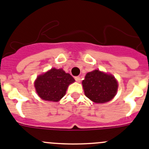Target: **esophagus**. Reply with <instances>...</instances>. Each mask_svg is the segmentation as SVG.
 Instances as JSON below:
<instances>
[{
	"label": "esophagus",
	"instance_id": "esophagus-1",
	"mask_svg": "<svg viewBox=\"0 0 149 149\" xmlns=\"http://www.w3.org/2000/svg\"><path fill=\"white\" fill-rule=\"evenodd\" d=\"M74 79H75V80L77 82H78V83H80V80H81V78H80V76H77V77H74Z\"/></svg>",
	"mask_w": 149,
	"mask_h": 149
}]
</instances>
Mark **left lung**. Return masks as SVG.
Returning <instances> with one entry per match:
<instances>
[{"label": "left lung", "mask_w": 149, "mask_h": 149, "mask_svg": "<svg viewBox=\"0 0 149 149\" xmlns=\"http://www.w3.org/2000/svg\"><path fill=\"white\" fill-rule=\"evenodd\" d=\"M82 84L86 96L97 103L111 100L115 96L118 87L114 77L99 70L87 73Z\"/></svg>", "instance_id": "left-lung-1"}]
</instances>
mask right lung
Masks as SVG:
<instances>
[{
	"instance_id": "obj_1",
	"label": "right lung",
	"mask_w": 149,
	"mask_h": 149,
	"mask_svg": "<svg viewBox=\"0 0 149 149\" xmlns=\"http://www.w3.org/2000/svg\"><path fill=\"white\" fill-rule=\"evenodd\" d=\"M74 79L62 69H52L46 73L38 76L35 86L40 98L48 101L58 102L65 95L69 84Z\"/></svg>"
}]
</instances>
